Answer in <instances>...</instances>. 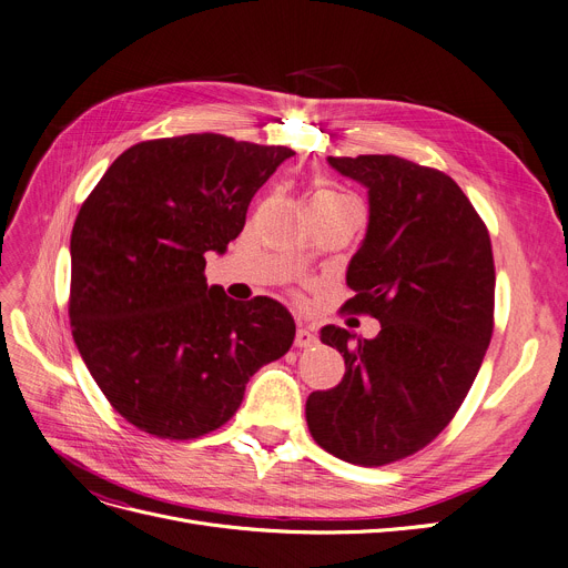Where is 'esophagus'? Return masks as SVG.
<instances>
[{"label": "esophagus", "mask_w": 568, "mask_h": 568, "mask_svg": "<svg viewBox=\"0 0 568 568\" xmlns=\"http://www.w3.org/2000/svg\"><path fill=\"white\" fill-rule=\"evenodd\" d=\"M315 343H317V336L308 327L297 329V336H294V345H297V348H313Z\"/></svg>", "instance_id": "1"}]
</instances>
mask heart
<instances>
[{"mask_svg":"<svg viewBox=\"0 0 568 568\" xmlns=\"http://www.w3.org/2000/svg\"><path fill=\"white\" fill-rule=\"evenodd\" d=\"M315 196H345V194H341L336 190H320V192H315Z\"/></svg>","mask_w":568,"mask_h":568,"instance_id":"b5f03b06","label":"heart"}]
</instances>
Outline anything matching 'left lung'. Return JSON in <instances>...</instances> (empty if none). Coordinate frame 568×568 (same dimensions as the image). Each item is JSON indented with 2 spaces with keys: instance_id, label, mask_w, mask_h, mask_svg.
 <instances>
[{
  "instance_id": "obj_1",
  "label": "left lung",
  "mask_w": 568,
  "mask_h": 568,
  "mask_svg": "<svg viewBox=\"0 0 568 568\" xmlns=\"http://www.w3.org/2000/svg\"><path fill=\"white\" fill-rule=\"evenodd\" d=\"M368 187V230L341 306L381 323L376 338L325 327L343 381L313 392L306 423L320 448L359 466L415 455L448 427L495 329V257L483 217L438 169L397 155L329 158Z\"/></svg>"
}]
</instances>
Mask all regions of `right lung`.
Segmentation results:
<instances>
[{
    "label": "right lung",
    "instance_id": "1",
    "mask_svg": "<svg viewBox=\"0 0 568 568\" xmlns=\"http://www.w3.org/2000/svg\"><path fill=\"white\" fill-rule=\"evenodd\" d=\"M292 155L223 134L141 141L83 202L71 334L109 404L141 432L190 440L223 427L257 368L290 351L292 315L209 287L204 255L241 234L255 192Z\"/></svg>",
    "mask_w": 568,
    "mask_h": 568
}]
</instances>
